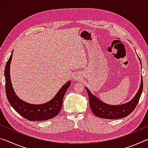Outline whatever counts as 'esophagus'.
<instances>
[{
	"instance_id": "obj_1",
	"label": "esophagus",
	"mask_w": 148,
	"mask_h": 148,
	"mask_svg": "<svg viewBox=\"0 0 148 148\" xmlns=\"http://www.w3.org/2000/svg\"><path fill=\"white\" fill-rule=\"evenodd\" d=\"M74 79H77V77H75Z\"/></svg>"
}]
</instances>
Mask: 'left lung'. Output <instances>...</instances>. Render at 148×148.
I'll list each match as a JSON object with an SVG mask.
<instances>
[{
  "label": "left lung",
  "mask_w": 148,
  "mask_h": 148,
  "mask_svg": "<svg viewBox=\"0 0 148 148\" xmlns=\"http://www.w3.org/2000/svg\"><path fill=\"white\" fill-rule=\"evenodd\" d=\"M138 59L140 61L139 57ZM86 90L89 96L90 108L95 116L108 119H120L129 116L136 108L143 90V79L142 76L140 88L134 98L127 103L121 105H110L104 103L92 95L87 87Z\"/></svg>",
  "instance_id": "left-lung-1"
}]
</instances>
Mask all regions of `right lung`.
Instances as JSON below:
<instances>
[{
	"label": "right lung",
	"instance_id": "1",
	"mask_svg": "<svg viewBox=\"0 0 148 148\" xmlns=\"http://www.w3.org/2000/svg\"><path fill=\"white\" fill-rule=\"evenodd\" d=\"M12 54L13 53L11 54L8 61H7L4 70L5 81H6L5 87H6V97L9 103L17 113L29 121H45L53 118L61 111L64 94L69 86H71V82L69 81L63 85L56 96L51 101L46 103L42 104L27 103L17 96L12 86L10 66L12 59Z\"/></svg>",
	"mask_w": 148,
	"mask_h": 148
}]
</instances>
